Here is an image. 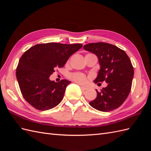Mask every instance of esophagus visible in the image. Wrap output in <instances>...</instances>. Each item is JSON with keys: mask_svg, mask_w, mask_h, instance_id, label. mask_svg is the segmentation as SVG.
<instances>
[{"mask_svg": "<svg viewBox=\"0 0 151 151\" xmlns=\"http://www.w3.org/2000/svg\"><path fill=\"white\" fill-rule=\"evenodd\" d=\"M81 88L82 90H83V91H86V90L88 89V88H86V87H83V86H81Z\"/></svg>", "mask_w": 151, "mask_h": 151, "instance_id": "1", "label": "esophagus"}]
</instances>
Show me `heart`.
<instances>
[{"label":"heart","mask_w":151,"mask_h":151,"mask_svg":"<svg viewBox=\"0 0 151 151\" xmlns=\"http://www.w3.org/2000/svg\"><path fill=\"white\" fill-rule=\"evenodd\" d=\"M70 79L80 84H84L87 82V77L82 73H74L70 75Z\"/></svg>","instance_id":"b5f03b06"}]
</instances>
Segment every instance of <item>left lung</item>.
I'll return each mask as SVG.
<instances>
[{
    "mask_svg": "<svg viewBox=\"0 0 151 151\" xmlns=\"http://www.w3.org/2000/svg\"><path fill=\"white\" fill-rule=\"evenodd\" d=\"M86 51L98 57L100 69L94 83L105 81L106 88L97 93L89 104L97 110L108 112L120 107L129 96L134 77V68L125 51L115 45L99 42L84 45Z\"/></svg>",
    "mask_w": 151,
    "mask_h": 151,
    "instance_id": "obj_1",
    "label": "left lung"
}]
</instances>
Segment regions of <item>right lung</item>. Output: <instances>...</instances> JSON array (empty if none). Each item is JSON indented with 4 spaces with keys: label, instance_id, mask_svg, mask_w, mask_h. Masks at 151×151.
I'll list each match as a JSON object with an SVG mask.
<instances>
[{
    "label": "right lung",
    "instance_id": "right-lung-1",
    "mask_svg": "<svg viewBox=\"0 0 151 151\" xmlns=\"http://www.w3.org/2000/svg\"><path fill=\"white\" fill-rule=\"evenodd\" d=\"M83 45L48 43L36 45L24 53L16 68V77L26 101L38 110H48L61 102L71 82L50 80L55 69L64 66Z\"/></svg>",
    "mask_w": 151,
    "mask_h": 151
}]
</instances>
